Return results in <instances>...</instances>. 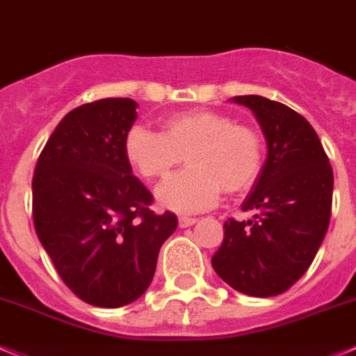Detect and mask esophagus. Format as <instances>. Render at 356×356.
Returning <instances> with one entry per match:
<instances>
[{
    "label": "esophagus",
    "mask_w": 356,
    "mask_h": 356,
    "mask_svg": "<svg viewBox=\"0 0 356 356\" xmlns=\"http://www.w3.org/2000/svg\"><path fill=\"white\" fill-rule=\"evenodd\" d=\"M195 222H197V218H192V216H180V218H178V225H180L181 229H187V227L194 225Z\"/></svg>",
    "instance_id": "34e87169"
}]
</instances>
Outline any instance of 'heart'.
Returning <instances> with one entry per match:
<instances>
[{"mask_svg": "<svg viewBox=\"0 0 356 356\" xmlns=\"http://www.w3.org/2000/svg\"><path fill=\"white\" fill-rule=\"evenodd\" d=\"M125 157L147 180L168 176L187 155L188 169L155 191L159 204L175 213L213 208L222 191H246L264 164V143L255 129L211 110H187L162 120V133L133 127Z\"/></svg>", "mask_w": 356, "mask_h": 356, "instance_id": "1", "label": "heart"}]
</instances>
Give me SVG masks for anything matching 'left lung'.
<instances>
[{"label":"left lung","instance_id":"obj_1","mask_svg":"<svg viewBox=\"0 0 356 356\" xmlns=\"http://www.w3.org/2000/svg\"><path fill=\"white\" fill-rule=\"evenodd\" d=\"M231 101L255 115L267 157L241 206L255 211L253 220L223 223V243L211 266L238 292L274 297L309 269L323 243L334 172L316 131L302 115L255 94Z\"/></svg>","mask_w":356,"mask_h":356}]
</instances>
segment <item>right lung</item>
Returning a JSON list of instances; mask_svg holds the SVG:
<instances>
[{
    "mask_svg": "<svg viewBox=\"0 0 356 356\" xmlns=\"http://www.w3.org/2000/svg\"><path fill=\"white\" fill-rule=\"evenodd\" d=\"M138 103L108 97L71 110L36 162L33 218L60 280L87 304L120 307L154 280L159 250L176 231L155 215L152 194L133 175L125 136Z\"/></svg>",
    "mask_w": 356,
    "mask_h": 356,
    "instance_id": "obj_1",
    "label": "right lung"
}]
</instances>
